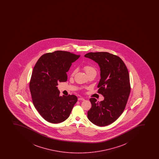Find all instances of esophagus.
<instances>
[{
    "label": "esophagus",
    "instance_id": "34e87169",
    "mask_svg": "<svg viewBox=\"0 0 159 159\" xmlns=\"http://www.w3.org/2000/svg\"><path fill=\"white\" fill-rule=\"evenodd\" d=\"M78 100L84 101L85 100V99H84V98H79V99H78Z\"/></svg>",
    "mask_w": 159,
    "mask_h": 159
}]
</instances>
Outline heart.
<instances>
[{"instance_id":"obj_1","label":"heart","mask_w":159,"mask_h":159,"mask_svg":"<svg viewBox=\"0 0 159 159\" xmlns=\"http://www.w3.org/2000/svg\"><path fill=\"white\" fill-rule=\"evenodd\" d=\"M84 70H85V71H86V73H87V74H89V73H91V72H92V71H95V70L94 68L92 67L91 66H84ZM75 73V70L73 71V74H72V75H74V73Z\"/></svg>"}]
</instances>
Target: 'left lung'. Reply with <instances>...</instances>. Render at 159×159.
<instances>
[{
  "instance_id": "1",
  "label": "left lung",
  "mask_w": 159,
  "mask_h": 159,
  "mask_svg": "<svg viewBox=\"0 0 159 159\" xmlns=\"http://www.w3.org/2000/svg\"><path fill=\"white\" fill-rule=\"evenodd\" d=\"M84 57L99 65L101 79L98 92L104 98L100 102L95 98L89 99L92 107L88 118L97 126H107L115 121L126 107L130 92L128 70L120 57L109 52H89Z\"/></svg>"
}]
</instances>
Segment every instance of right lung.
Returning a JSON list of instances; mask_svg holds the SVG:
<instances>
[{"label":"right lung","mask_w":159,"mask_h":159,"mask_svg":"<svg viewBox=\"0 0 159 159\" xmlns=\"http://www.w3.org/2000/svg\"><path fill=\"white\" fill-rule=\"evenodd\" d=\"M80 55L67 51H56L44 54L39 59L32 74L30 89L33 104L46 121L62 122L69 117L77 101L74 95H59L58 83L66 82L72 62Z\"/></svg>","instance_id":"1"}]
</instances>
